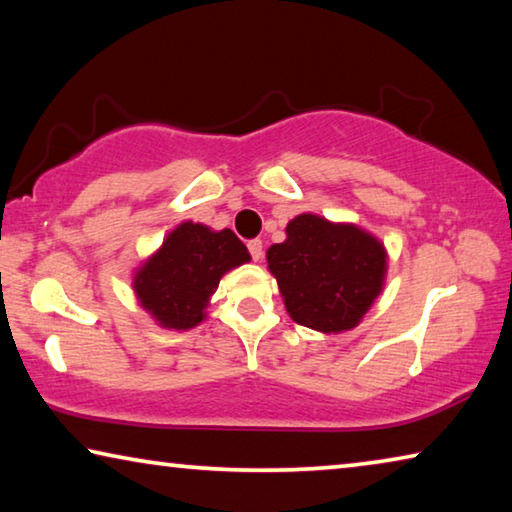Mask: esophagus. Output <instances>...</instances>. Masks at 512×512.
Wrapping results in <instances>:
<instances>
[{
    "label": "esophagus",
    "mask_w": 512,
    "mask_h": 512,
    "mask_svg": "<svg viewBox=\"0 0 512 512\" xmlns=\"http://www.w3.org/2000/svg\"><path fill=\"white\" fill-rule=\"evenodd\" d=\"M248 250H250V255H253L255 262H259L264 255V244L259 239H253V241H248Z\"/></svg>",
    "instance_id": "esophagus-1"
}]
</instances>
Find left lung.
<instances>
[{"label":"left lung","mask_w":512,"mask_h":512,"mask_svg":"<svg viewBox=\"0 0 512 512\" xmlns=\"http://www.w3.org/2000/svg\"><path fill=\"white\" fill-rule=\"evenodd\" d=\"M266 259L289 316L323 334L357 327L388 271V253L375 235L309 212L287 223V239L268 248Z\"/></svg>","instance_id":"left-lung-1"}]
</instances>
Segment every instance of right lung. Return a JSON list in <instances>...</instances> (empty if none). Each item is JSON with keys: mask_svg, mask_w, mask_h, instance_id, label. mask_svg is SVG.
<instances>
[{"mask_svg": "<svg viewBox=\"0 0 512 512\" xmlns=\"http://www.w3.org/2000/svg\"><path fill=\"white\" fill-rule=\"evenodd\" d=\"M246 262L248 248L232 230L183 221L137 268L133 291L160 327L185 332L207 318L205 309L221 277Z\"/></svg>", "mask_w": 512, "mask_h": 512, "instance_id": "right-lung-1", "label": "right lung"}]
</instances>
